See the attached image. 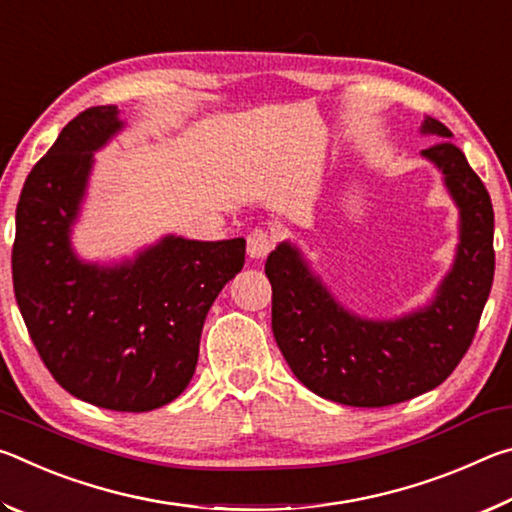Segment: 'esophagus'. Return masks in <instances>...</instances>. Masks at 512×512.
Returning <instances> with one entry per match:
<instances>
[{
	"label": "esophagus",
	"mask_w": 512,
	"mask_h": 512,
	"mask_svg": "<svg viewBox=\"0 0 512 512\" xmlns=\"http://www.w3.org/2000/svg\"><path fill=\"white\" fill-rule=\"evenodd\" d=\"M273 246H275V239L264 230H253L246 241L250 259H264L268 253H271Z\"/></svg>",
	"instance_id": "obj_1"
}]
</instances>
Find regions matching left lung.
<instances>
[{
  "label": "left lung",
  "instance_id": "8db88e82",
  "mask_svg": "<svg viewBox=\"0 0 512 512\" xmlns=\"http://www.w3.org/2000/svg\"><path fill=\"white\" fill-rule=\"evenodd\" d=\"M420 133L438 140L420 155L443 173L458 207L454 264L427 305L397 318H363L336 300L296 244L282 241L266 259L277 348L293 375L325 400L375 409L440 386L470 348L490 296L495 212L488 189L445 124L424 117Z\"/></svg>",
  "mask_w": 512,
  "mask_h": 512
}]
</instances>
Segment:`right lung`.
Masks as SVG:
<instances>
[{
	"label": "right lung",
	"instance_id": "1",
	"mask_svg": "<svg viewBox=\"0 0 512 512\" xmlns=\"http://www.w3.org/2000/svg\"><path fill=\"white\" fill-rule=\"evenodd\" d=\"M124 128L117 106L88 108L31 169L15 212L13 289L40 359L67 393L144 413L192 381L205 316L244 268L246 239L164 235L112 264L76 255L94 153Z\"/></svg>",
	"mask_w": 512,
	"mask_h": 512
}]
</instances>
